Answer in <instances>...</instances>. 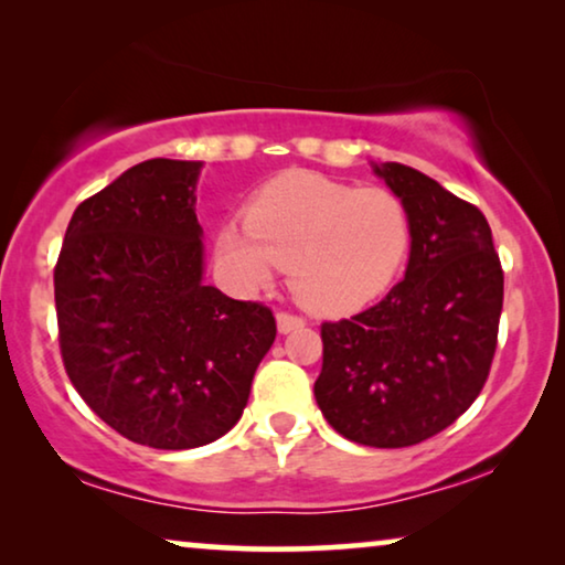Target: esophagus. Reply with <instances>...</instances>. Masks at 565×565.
<instances>
[{"label":"esophagus","mask_w":565,"mask_h":565,"mask_svg":"<svg viewBox=\"0 0 565 565\" xmlns=\"http://www.w3.org/2000/svg\"><path fill=\"white\" fill-rule=\"evenodd\" d=\"M306 323L303 316H296V313H288V311H280L277 313V329H280V334H288V331H296Z\"/></svg>","instance_id":"1"}]
</instances>
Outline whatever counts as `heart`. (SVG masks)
<instances>
[{
    "label": "heart",
    "instance_id": "1",
    "mask_svg": "<svg viewBox=\"0 0 565 565\" xmlns=\"http://www.w3.org/2000/svg\"><path fill=\"white\" fill-rule=\"evenodd\" d=\"M412 238V213L396 192L298 169L262 184L246 218L223 223L215 254L244 285H265L290 267L298 303L339 316L360 311L396 282Z\"/></svg>",
    "mask_w": 565,
    "mask_h": 565
}]
</instances>
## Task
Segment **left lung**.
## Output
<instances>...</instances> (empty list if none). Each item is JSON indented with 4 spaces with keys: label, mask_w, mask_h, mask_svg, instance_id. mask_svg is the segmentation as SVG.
Returning <instances> with one entry per match:
<instances>
[{
    "label": "left lung",
    "mask_w": 565,
    "mask_h": 565,
    "mask_svg": "<svg viewBox=\"0 0 565 565\" xmlns=\"http://www.w3.org/2000/svg\"><path fill=\"white\" fill-rule=\"evenodd\" d=\"M375 174L412 213L404 280L352 319L323 321L313 393L339 435L408 447L468 412L497 352L504 273L476 205L431 177L385 161Z\"/></svg>",
    "instance_id": "1"
}]
</instances>
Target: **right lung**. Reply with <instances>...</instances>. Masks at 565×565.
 <instances>
[{
  "label": "right lung",
  "mask_w": 565,
  "mask_h": 565,
  "mask_svg": "<svg viewBox=\"0 0 565 565\" xmlns=\"http://www.w3.org/2000/svg\"><path fill=\"white\" fill-rule=\"evenodd\" d=\"M200 169L130 167L79 203L53 269L68 381L118 435L157 450L226 435L277 334L267 306L203 282Z\"/></svg>",
  "instance_id": "1"
}]
</instances>
